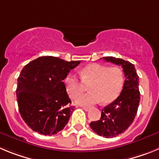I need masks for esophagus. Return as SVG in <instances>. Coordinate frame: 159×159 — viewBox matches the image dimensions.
Returning a JSON list of instances; mask_svg holds the SVG:
<instances>
[{
	"instance_id": "34e87169",
	"label": "esophagus",
	"mask_w": 159,
	"mask_h": 159,
	"mask_svg": "<svg viewBox=\"0 0 159 159\" xmlns=\"http://www.w3.org/2000/svg\"><path fill=\"white\" fill-rule=\"evenodd\" d=\"M83 107V109H84V110L85 111H89L90 109H91V108L88 107Z\"/></svg>"
}]
</instances>
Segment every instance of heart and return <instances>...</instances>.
Segmentation results:
<instances>
[{
	"label": "heart",
	"instance_id": "heart-1",
	"mask_svg": "<svg viewBox=\"0 0 159 159\" xmlns=\"http://www.w3.org/2000/svg\"><path fill=\"white\" fill-rule=\"evenodd\" d=\"M80 78L84 82H91L88 86L90 92L75 99V103L82 106H90L100 101L104 104L111 103L120 95L124 83L121 68L97 63L83 67ZM64 83L66 91L71 98H75L82 92V84L75 75H67Z\"/></svg>",
	"mask_w": 159,
	"mask_h": 159
}]
</instances>
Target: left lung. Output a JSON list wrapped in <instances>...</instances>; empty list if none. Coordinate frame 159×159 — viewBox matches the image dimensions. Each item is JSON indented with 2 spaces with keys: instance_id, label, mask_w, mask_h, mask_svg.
I'll return each instance as SVG.
<instances>
[{
  "instance_id": "left-lung-1",
  "label": "left lung",
  "mask_w": 159,
  "mask_h": 159,
  "mask_svg": "<svg viewBox=\"0 0 159 159\" xmlns=\"http://www.w3.org/2000/svg\"><path fill=\"white\" fill-rule=\"evenodd\" d=\"M103 60L122 66L126 80L119 96L102 109L99 120L92 122L90 127L99 135L113 138L124 132L134 121L140 101L139 81L131 63L112 57H103Z\"/></svg>"
}]
</instances>
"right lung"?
Returning <instances> with one entry per match:
<instances>
[{"label": "right lung", "instance_id": "right-lung-1", "mask_svg": "<svg viewBox=\"0 0 159 159\" xmlns=\"http://www.w3.org/2000/svg\"><path fill=\"white\" fill-rule=\"evenodd\" d=\"M80 64L40 57L23 67L17 79L16 98L20 114L32 130L52 135L68 123L74 107L63 80Z\"/></svg>", "mask_w": 159, "mask_h": 159}]
</instances>
